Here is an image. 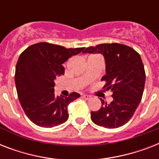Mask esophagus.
I'll return each instance as SVG.
<instances>
[{
	"label": "esophagus",
	"mask_w": 159,
	"mask_h": 159,
	"mask_svg": "<svg viewBox=\"0 0 159 159\" xmlns=\"http://www.w3.org/2000/svg\"><path fill=\"white\" fill-rule=\"evenodd\" d=\"M82 98H84L85 100H89L91 99V97L88 95H82Z\"/></svg>",
	"instance_id": "obj_1"
}]
</instances>
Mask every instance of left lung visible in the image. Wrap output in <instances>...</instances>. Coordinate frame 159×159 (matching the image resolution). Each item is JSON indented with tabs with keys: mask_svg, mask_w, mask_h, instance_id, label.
<instances>
[{
	"mask_svg": "<svg viewBox=\"0 0 159 159\" xmlns=\"http://www.w3.org/2000/svg\"><path fill=\"white\" fill-rule=\"evenodd\" d=\"M83 53H101L106 62L104 88L111 90L113 101L102 99L99 111H92L93 123L105 128H118L126 124L139 105L145 84V72L140 55L129 46L102 43L87 48Z\"/></svg>",
	"mask_w": 159,
	"mask_h": 159,
	"instance_id": "8db88e82",
	"label": "left lung"
}]
</instances>
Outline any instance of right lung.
<instances>
[{
  "mask_svg": "<svg viewBox=\"0 0 159 159\" xmlns=\"http://www.w3.org/2000/svg\"><path fill=\"white\" fill-rule=\"evenodd\" d=\"M83 49L39 43L20 55L15 74L17 95L25 115L36 125L52 128L67 120V106L80 94L56 97L54 80L64 74L62 64Z\"/></svg>",
  "mask_w": 159,
  "mask_h": 159,
  "instance_id": "right-lung-1",
  "label": "right lung"
}]
</instances>
